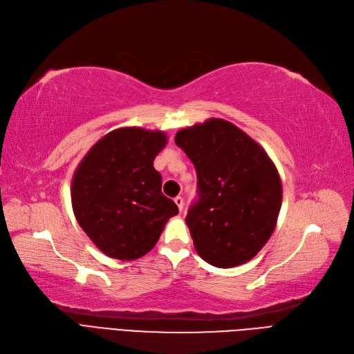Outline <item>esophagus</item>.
Segmentation results:
<instances>
[{
  "label": "esophagus",
  "instance_id": "esophagus-1",
  "mask_svg": "<svg viewBox=\"0 0 354 354\" xmlns=\"http://www.w3.org/2000/svg\"><path fill=\"white\" fill-rule=\"evenodd\" d=\"M174 202H176V205L178 206V209H180V212L183 211V206H185V199H183L181 196H176L174 198Z\"/></svg>",
  "mask_w": 354,
  "mask_h": 354
}]
</instances>
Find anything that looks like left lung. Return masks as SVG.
I'll return each mask as SVG.
<instances>
[{
  "label": "left lung",
  "mask_w": 354,
  "mask_h": 354,
  "mask_svg": "<svg viewBox=\"0 0 354 354\" xmlns=\"http://www.w3.org/2000/svg\"><path fill=\"white\" fill-rule=\"evenodd\" d=\"M176 145L198 174L199 199L186 216L194 249L218 268L249 262L270 240L281 209L283 186L271 158L221 118L177 131Z\"/></svg>",
  "instance_id": "left-lung-1"
}]
</instances>
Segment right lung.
Segmentation results:
<instances>
[{"label":"right lung","instance_id":"right-lung-1","mask_svg":"<svg viewBox=\"0 0 354 354\" xmlns=\"http://www.w3.org/2000/svg\"><path fill=\"white\" fill-rule=\"evenodd\" d=\"M167 145L160 130L123 127L96 142L76 168L71 205L79 225L109 258L139 259L156 245L177 205L161 192L155 156Z\"/></svg>","mask_w":354,"mask_h":354}]
</instances>
